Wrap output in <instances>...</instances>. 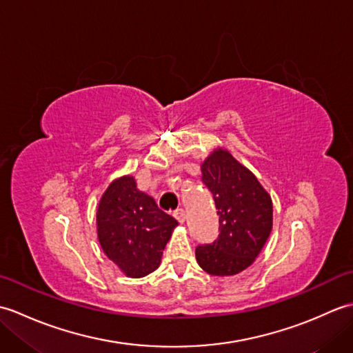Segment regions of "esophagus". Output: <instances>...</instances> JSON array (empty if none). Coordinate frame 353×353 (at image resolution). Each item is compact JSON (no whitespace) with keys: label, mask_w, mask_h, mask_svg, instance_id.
Here are the masks:
<instances>
[{"label":"esophagus","mask_w":353,"mask_h":353,"mask_svg":"<svg viewBox=\"0 0 353 353\" xmlns=\"http://www.w3.org/2000/svg\"><path fill=\"white\" fill-rule=\"evenodd\" d=\"M172 215H174V219L179 221V223H183L185 221V211L182 208H177L174 212H172Z\"/></svg>","instance_id":"esophagus-1"}]
</instances>
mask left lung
Masks as SVG:
<instances>
[{
	"instance_id": "8db88e82",
	"label": "left lung",
	"mask_w": 353,
	"mask_h": 353,
	"mask_svg": "<svg viewBox=\"0 0 353 353\" xmlns=\"http://www.w3.org/2000/svg\"><path fill=\"white\" fill-rule=\"evenodd\" d=\"M201 182L211 191L220 234L197 245L199 265L212 276H232L249 267L273 226V205L258 179L223 148L201 163Z\"/></svg>"
}]
</instances>
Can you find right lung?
<instances>
[{"label": "right lung", "mask_w": 353, "mask_h": 353, "mask_svg": "<svg viewBox=\"0 0 353 353\" xmlns=\"http://www.w3.org/2000/svg\"><path fill=\"white\" fill-rule=\"evenodd\" d=\"M176 219L137 188L130 176L112 182L100 200L97 229L101 249L130 277H142L161 264Z\"/></svg>", "instance_id": "right-lung-1"}]
</instances>
